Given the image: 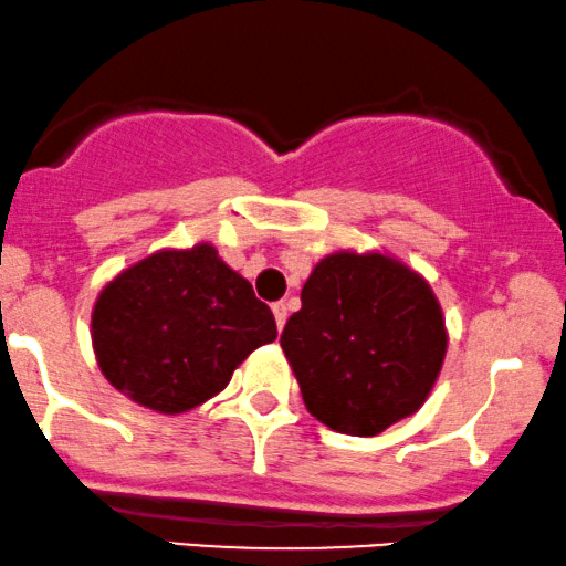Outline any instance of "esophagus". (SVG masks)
<instances>
[{
    "instance_id": "esophagus-1",
    "label": "esophagus",
    "mask_w": 566,
    "mask_h": 566,
    "mask_svg": "<svg viewBox=\"0 0 566 566\" xmlns=\"http://www.w3.org/2000/svg\"><path fill=\"white\" fill-rule=\"evenodd\" d=\"M272 315H275L277 331H283L285 319H289V306H285V302H275V304H272Z\"/></svg>"
}]
</instances>
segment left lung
Listing matches in <instances>:
<instances>
[{
    "label": "left lung",
    "mask_w": 566,
    "mask_h": 566,
    "mask_svg": "<svg viewBox=\"0 0 566 566\" xmlns=\"http://www.w3.org/2000/svg\"><path fill=\"white\" fill-rule=\"evenodd\" d=\"M281 346L304 403L327 428L378 436L428 399L441 373V306L382 254H333L312 270Z\"/></svg>",
    "instance_id": "8db88e82"
}]
</instances>
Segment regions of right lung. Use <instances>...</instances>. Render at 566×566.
<instances>
[{
  "mask_svg": "<svg viewBox=\"0 0 566 566\" xmlns=\"http://www.w3.org/2000/svg\"><path fill=\"white\" fill-rule=\"evenodd\" d=\"M91 331L104 378L163 415L212 399L254 348L277 338L270 306L209 243L159 251L117 275Z\"/></svg>",
  "mask_w": 566,
  "mask_h": 566,
  "instance_id": "add662e5",
  "label": "right lung"
}]
</instances>
